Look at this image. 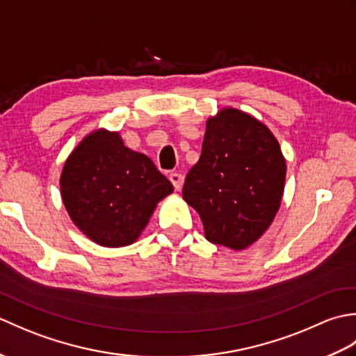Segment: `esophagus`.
<instances>
[{
  "label": "esophagus",
  "instance_id": "1",
  "mask_svg": "<svg viewBox=\"0 0 356 356\" xmlns=\"http://www.w3.org/2000/svg\"><path fill=\"white\" fill-rule=\"evenodd\" d=\"M170 180H171V184L174 185V190L180 191V188H182V185H184V176H182V174L171 172L170 174Z\"/></svg>",
  "mask_w": 356,
  "mask_h": 356
}]
</instances>
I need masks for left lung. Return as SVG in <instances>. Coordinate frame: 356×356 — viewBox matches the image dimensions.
I'll return each mask as SVG.
<instances>
[{"mask_svg":"<svg viewBox=\"0 0 356 356\" xmlns=\"http://www.w3.org/2000/svg\"><path fill=\"white\" fill-rule=\"evenodd\" d=\"M286 159L269 128L237 108L207 120L202 154L184 185L211 243L234 251L259 240L282 203Z\"/></svg>","mask_w":356,"mask_h":356,"instance_id":"8db88e82","label":"left lung"}]
</instances>
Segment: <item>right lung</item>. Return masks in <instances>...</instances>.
Returning a JSON list of instances; mask_svg holds the SVG:
<instances>
[{
  "label": "right lung",
  "mask_w": 356,
  "mask_h": 356,
  "mask_svg": "<svg viewBox=\"0 0 356 356\" xmlns=\"http://www.w3.org/2000/svg\"><path fill=\"white\" fill-rule=\"evenodd\" d=\"M61 197L73 223L95 243H134L172 185L145 154L124 145L118 131L99 128L67 157Z\"/></svg>",
  "instance_id": "obj_1"
}]
</instances>
